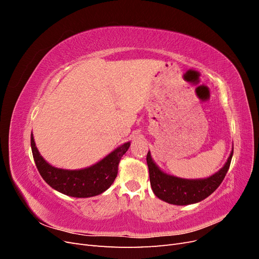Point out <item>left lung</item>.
Returning <instances> with one entry per match:
<instances>
[{
  "instance_id": "left-lung-1",
  "label": "left lung",
  "mask_w": 259,
  "mask_h": 259,
  "mask_svg": "<svg viewBox=\"0 0 259 259\" xmlns=\"http://www.w3.org/2000/svg\"><path fill=\"white\" fill-rule=\"evenodd\" d=\"M232 154L233 151H231L225 166L213 176L205 179L190 180L177 178L163 173L152 161L150 152H148L147 164L153 193L159 199L175 205H188L204 200L223 183L227 171L230 167Z\"/></svg>"
}]
</instances>
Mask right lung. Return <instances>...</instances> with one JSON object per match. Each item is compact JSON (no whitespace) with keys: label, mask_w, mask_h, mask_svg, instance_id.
Listing matches in <instances>:
<instances>
[{"label":"right lung","mask_w":259,"mask_h":259,"mask_svg":"<svg viewBox=\"0 0 259 259\" xmlns=\"http://www.w3.org/2000/svg\"><path fill=\"white\" fill-rule=\"evenodd\" d=\"M131 143L116 148L104 160L84 169L69 170L56 168L46 162L35 147L31 135V149L38 173L55 190L74 198H90L106 191L117 175V166Z\"/></svg>","instance_id":"obj_1"}]
</instances>
